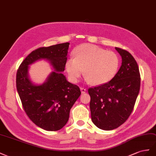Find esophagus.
I'll return each mask as SVG.
<instances>
[{
	"label": "esophagus",
	"instance_id": "esophagus-1",
	"mask_svg": "<svg viewBox=\"0 0 156 156\" xmlns=\"http://www.w3.org/2000/svg\"><path fill=\"white\" fill-rule=\"evenodd\" d=\"M80 91H81L82 93H86V89L84 88V87H80Z\"/></svg>",
	"mask_w": 156,
	"mask_h": 156
}]
</instances>
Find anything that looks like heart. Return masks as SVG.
<instances>
[{"mask_svg":"<svg viewBox=\"0 0 156 156\" xmlns=\"http://www.w3.org/2000/svg\"><path fill=\"white\" fill-rule=\"evenodd\" d=\"M74 56L65 63L66 70L74 82L78 81L84 70L87 81L93 85H103L112 80L119 70L120 59L116 53L93 44L78 46L74 50Z\"/></svg>","mask_w":156,"mask_h":156,"instance_id":"1","label":"heart"}]
</instances>
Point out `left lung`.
I'll return each instance as SVG.
<instances>
[{
	"mask_svg": "<svg viewBox=\"0 0 156 156\" xmlns=\"http://www.w3.org/2000/svg\"><path fill=\"white\" fill-rule=\"evenodd\" d=\"M122 65L115 77L103 85L88 90L93 123L101 129L118 128L129 117L140 86L139 66L129 52L115 48Z\"/></svg>",
	"mask_w": 156,
	"mask_h": 156,
	"instance_id": "8db88e82",
	"label": "left lung"
}]
</instances>
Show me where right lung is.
I'll return each mask as SVG.
<instances>
[{"instance_id": "obj_1", "label": "right lung", "mask_w": 156, "mask_h": 156, "mask_svg": "<svg viewBox=\"0 0 156 156\" xmlns=\"http://www.w3.org/2000/svg\"><path fill=\"white\" fill-rule=\"evenodd\" d=\"M69 44L66 42L37 49L26 57L17 72V90L27 115L46 131H58L66 125L71 108L81 95L78 86L68 82L62 73ZM41 60L48 61L54 70L44 83L36 84L30 78L29 66Z\"/></svg>"}]
</instances>
